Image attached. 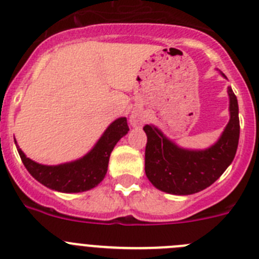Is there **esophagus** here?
<instances>
[{"instance_id": "esophagus-1", "label": "esophagus", "mask_w": 259, "mask_h": 259, "mask_svg": "<svg viewBox=\"0 0 259 259\" xmlns=\"http://www.w3.org/2000/svg\"><path fill=\"white\" fill-rule=\"evenodd\" d=\"M130 120H131V124L137 125V124H139V123L141 122V118H140V116L135 115V114H132L131 118H130Z\"/></svg>"}]
</instances>
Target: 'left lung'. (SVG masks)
I'll list each match as a JSON object with an SVG mask.
<instances>
[{"instance_id": "obj_1", "label": "left lung", "mask_w": 259, "mask_h": 259, "mask_svg": "<svg viewBox=\"0 0 259 259\" xmlns=\"http://www.w3.org/2000/svg\"><path fill=\"white\" fill-rule=\"evenodd\" d=\"M228 96L230 122L219 140L205 150L183 149L154 125L144 127L148 137L145 174L155 188L185 196L203 191L221 178L235 158L240 137L239 105L231 87Z\"/></svg>"}]
</instances>
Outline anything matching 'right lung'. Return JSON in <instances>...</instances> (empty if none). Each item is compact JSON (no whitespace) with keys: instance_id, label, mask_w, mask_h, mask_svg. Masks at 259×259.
I'll return each mask as SVG.
<instances>
[{"instance_id":"add662e5","label":"right lung","mask_w":259,"mask_h":259,"mask_svg":"<svg viewBox=\"0 0 259 259\" xmlns=\"http://www.w3.org/2000/svg\"><path fill=\"white\" fill-rule=\"evenodd\" d=\"M130 131L127 119L119 118L107 127L93 149L77 161L58 166H47L33 162L17 146L23 164L37 182L54 191L77 193L89 191L104 180L109 158L114 146ZM17 144V143H15Z\"/></svg>"}]
</instances>
